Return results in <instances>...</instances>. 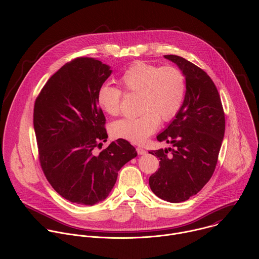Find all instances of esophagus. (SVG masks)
<instances>
[{"instance_id":"obj_1","label":"esophagus","mask_w":259,"mask_h":259,"mask_svg":"<svg viewBox=\"0 0 259 259\" xmlns=\"http://www.w3.org/2000/svg\"><path fill=\"white\" fill-rule=\"evenodd\" d=\"M136 152L138 155H145L146 154V151L143 150L142 147H136Z\"/></svg>"}]
</instances>
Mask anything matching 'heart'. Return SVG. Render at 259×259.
Listing matches in <instances>:
<instances>
[{"instance_id":"heart-1","label":"heart","mask_w":259,"mask_h":259,"mask_svg":"<svg viewBox=\"0 0 259 259\" xmlns=\"http://www.w3.org/2000/svg\"><path fill=\"white\" fill-rule=\"evenodd\" d=\"M127 94H139L138 116L126 118L110 125V133L140 144L149 138L160 125L168 122L180 110L187 92L184 73L172 65L160 66L144 61L132 63L119 80ZM123 92L121 89L103 85L97 92V103L109 116L121 112Z\"/></svg>"}]
</instances>
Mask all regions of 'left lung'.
Listing matches in <instances>:
<instances>
[{
  "label": "left lung",
  "instance_id": "obj_1",
  "mask_svg": "<svg viewBox=\"0 0 259 259\" xmlns=\"http://www.w3.org/2000/svg\"><path fill=\"white\" fill-rule=\"evenodd\" d=\"M186 76L183 104L171 124L157 136L171 143L166 150L151 151L160 168L149 183L164 201L179 203L197 195L210 180L225 136L226 118L217 88L207 73L177 55H164Z\"/></svg>",
  "mask_w": 259,
  "mask_h": 259
}]
</instances>
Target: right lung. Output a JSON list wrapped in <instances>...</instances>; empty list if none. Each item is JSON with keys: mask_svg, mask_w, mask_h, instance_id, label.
Returning a JSON list of instances; mask_svg holds the SVG:
<instances>
[{"mask_svg": "<svg viewBox=\"0 0 259 259\" xmlns=\"http://www.w3.org/2000/svg\"><path fill=\"white\" fill-rule=\"evenodd\" d=\"M110 73L99 60L75 58L47 81L34 102L41 168L55 192L71 203L92 206L104 200L118 171L137 156L135 147L122 138L95 154L107 138L97 92Z\"/></svg>", "mask_w": 259, "mask_h": 259, "instance_id": "1", "label": "right lung"}]
</instances>
